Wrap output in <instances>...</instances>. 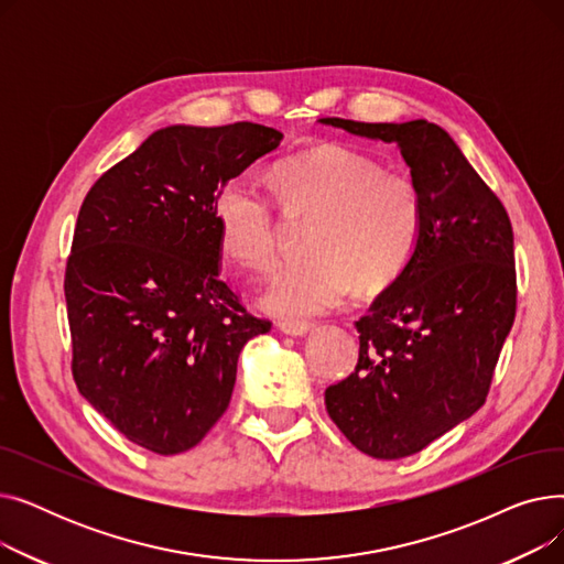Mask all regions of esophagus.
<instances>
[{"instance_id":"1","label":"esophagus","mask_w":564,"mask_h":564,"mask_svg":"<svg viewBox=\"0 0 564 564\" xmlns=\"http://www.w3.org/2000/svg\"><path fill=\"white\" fill-rule=\"evenodd\" d=\"M279 329L288 336H306L313 329V322L306 319H281Z\"/></svg>"}]
</instances>
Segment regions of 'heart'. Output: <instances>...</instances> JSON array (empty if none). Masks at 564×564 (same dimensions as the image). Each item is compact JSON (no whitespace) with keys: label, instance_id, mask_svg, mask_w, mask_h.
Wrapping results in <instances>:
<instances>
[{"label":"heart","instance_id":"b5f03b06","mask_svg":"<svg viewBox=\"0 0 564 564\" xmlns=\"http://www.w3.org/2000/svg\"><path fill=\"white\" fill-rule=\"evenodd\" d=\"M270 189L290 217L313 219L308 256L281 267L262 306L285 317L332 311L354 288L375 294L406 270L423 235V194L409 173L387 171L375 158L340 145L285 158L270 173ZM213 217L226 258L264 272L279 258L272 198L245 177L215 192Z\"/></svg>","mask_w":564,"mask_h":564}]
</instances>
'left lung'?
Masks as SVG:
<instances>
[{
	"label": "left lung",
	"instance_id": "left-lung-1",
	"mask_svg": "<svg viewBox=\"0 0 564 564\" xmlns=\"http://www.w3.org/2000/svg\"><path fill=\"white\" fill-rule=\"evenodd\" d=\"M322 123L395 141L423 194L416 253L357 319V368L324 391L329 419L351 446L402 459L487 400L517 315L514 232L506 205L438 126Z\"/></svg>",
	"mask_w": 564,
	"mask_h": 564
}]
</instances>
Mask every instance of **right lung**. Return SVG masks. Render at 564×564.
Wrapping results in <instances>:
<instances>
[{
  "label": "right lung",
  "instance_id": "obj_1",
  "mask_svg": "<svg viewBox=\"0 0 564 564\" xmlns=\"http://www.w3.org/2000/svg\"><path fill=\"white\" fill-rule=\"evenodd\" d=\"M281 139L249 121L158 130L79 207L64 279L73 379L155 455L185 453L213 430L242 347L272 329L221 276L213 200Z\"/></svg>",
  "mask_w": 564,
  "mask_h": 564
}]
</instances>
